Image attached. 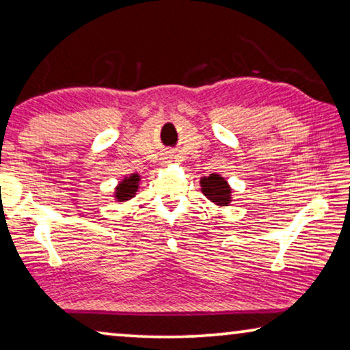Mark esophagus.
Listing matches in <instances>:
<instances>
[{
  "mask_svg": "<svg viewBox=\"0 0 350 350\" xmlns=\"http://www.w3.org/2000/svg\"><path fill=\"white\" fill-rule=\"evenodd\" d=\"M171 159H173V155H166V157H165V163H170Z\"/></svg>",
  "mask_w": 350,
  "mask_h": 350,
  "instance_id": "34e87169",
  "label": "esophagus"
}]
</instances>
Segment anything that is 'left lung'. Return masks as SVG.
Here are the masks:
<instances>
[{
  "label": "left lung",
  "instance_id": "8db88e82",
  "mask_svg": "<svg viewBox=\"0 0 350 350\" xmlns=\"http://www.w3.org/2000/svg\"><path fill=\"white\" fill-rule=\"evenodd\" d=\"M201 191L217 206H229L231 202V187L220 174H211L201 179Z\"/></svg>",
  "mask_w": 350,
  "mask_h": 350
}]
</instances>
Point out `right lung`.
<instances>
[{"label": "right lung", "instance_id": "1", "mask_svg": "<svg viewBox=\"0 0 350 350\" xmlns=\"http://www.w3.org/2000/svg\"><path fill=\"white\" fill-rule=\"evenodd\" d=\"M138 182H139L138 174H132L130 177H125L121 184L116 187L114 198L121 202L130 200V198H133L135 193H137V190H138Z\"/></svg>", "mask_w": 350, "mask_h": 350}]
</instances>
